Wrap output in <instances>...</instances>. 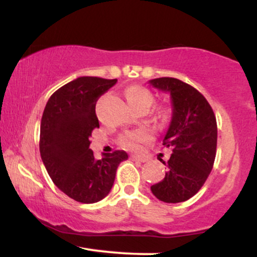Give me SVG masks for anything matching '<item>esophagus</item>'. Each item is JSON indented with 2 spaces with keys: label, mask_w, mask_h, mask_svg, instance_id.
I'll list each match as a JSON object with an SVG mask.
<instances>
[{
  "label": "esophagus",
  "mask_w": 257,
  "mask_h": 257,
  "mask_svg": "<svg viewBox=\"0 0 257 257\" xmlns=\"http://www.w3.org/2000/svg\"><path fill=\"white\" fill-rule=\"evenodd\" d=\"M132 159L133 161H137V162H146V158L141 157V156H132Z\"/></svg>",
  "instance_id": "34e87169"
}]
</instances>
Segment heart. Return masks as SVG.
Returning a JSON list of instances; mask_svg holds the SVG:
<instances>
[{
    "label": "heart",
    "mask_w": 257,
    "mask_h": 257,
    "mask_svg": "<svg viewBox=\"0 0 257 257\" xmlns=\"http://www.w3.org/2000/svg\"><path fill=\"white\" fill-rule=\"evenodd\" d=\"M125 95L131 106L140 104H146L151 106L153 101V95L151 91L146 89V88L140 87V85H133V87L126 90ZM150 139H151V132L147 131V129H139L137 132L129 133L125 137H123L120 143L126 149L138 150L141 146V144L146 143Z\"/></svg>",
    "instance_id": "b5f03b06"
}]
</instances>
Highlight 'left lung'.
<instances>
[{
	"label": "left lung",
	"instance_id": "left-lung-1",
	"mask_svg": "<svg viewBox=\"0 0 257 257\" xmlns=\"http://www.w3.org/2000/svg\"><path fill=\"white\" fill-rule=\"evenodd\" d=\"M172 96L173 116L163 145L172 150L166 178L151 186L162 202L180 203L193 197L213 169L217 144V125L213 108L192 85L178 78L150 81ZM162 161V159H161Z\"/></svg>",
	"mask_w": 257,
	"mask_h": 257
}]
</instances>
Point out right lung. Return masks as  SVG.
Segmentation results:
<instances>
[{
  "label": "right lung",
  "mask_w": 257,
  "mask_h": 257,
  "mask_svg": "<svg viewBox=\"0 0 257 257\" xmlns=\"http://www.w3.org/2000/svg\"><path fill=\"white\" fill-rule=\"evenodd\" d=\"M117 79L78 77L52 94L44 107L40 131V152L55 185L79 203H96L110 193L124 151L94 158L91 132L99 128L96 101Z\"/></svg>",
  "instance_id": "obj_1"
}]
</instances>
